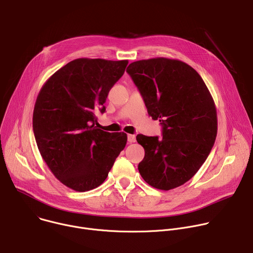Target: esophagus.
I'll use <instances>...</instances> for the list:
<instances>
[{
    "instance_id": "34e87169",
    "label": "esophagus",
    "mask_w": 253,
    "mask_h": 253,
    "mask_svg": "<svg viewBox=\"0 0 253 253\" xmlns=\"http://www.w3.org/2000/svg\"><path fill=\"white\" fill-rule=\"evenodd\" d=\"M128 142L129 143H134L136 141V137L135 135H132V134H128Z\"/></svg>"
}]
</instances>
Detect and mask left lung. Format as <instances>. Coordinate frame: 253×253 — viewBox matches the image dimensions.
<instances>
[{
  "instance_id": "8db88e82",
  "label": "left lung",
  "mask_w": 253,
  "mask_h": 253,
  "mask_svg": "<svg viewBox=\"0 0 253 253\" xmlns=\"http://www.w3.org/2000/svg\"><path fill=\"white\" fill-rule=\"evenodd\" d=\"M127 73L162 138L136 136L145 150L138 170L154 188L170 190L190 180L207 159L217 135L214 101L197 72L184 62L153 58L131 63Z\"/></svg>"
}]
</instances>
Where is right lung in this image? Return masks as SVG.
Instances as JSON below:
<instances>
[{
  "label": "right lung",
  "mask_w": 253,
  "mask_h": 253,
  "mask_svg": "<svg viewBox=\"0 0 253 253\" xmlns=\"http://www.w3.org/2000/svg\"><path fill=\"white\" fill-rule=\"evenodd\" d=\"M127 64V60H73L48 79L36 100L33 130L37 146L55 177L71 189L84 192L101 185L125 148V133L106 132L95 124Z\"/></svg>",
  "instance_id": "obj_1"
}]
</instances>
